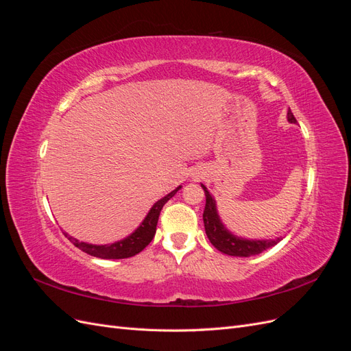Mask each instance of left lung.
Returning a JSON list of instances; mask_svg holds the SVG:
<instances>
[{
    "label": "left lung",
    "mask_w": 351,
    "mask_h": 351,
    "mask_svg": "<svg viewBox=\"0 0 351 351\" xmlns=\"http://www.w3.org/2000/svg\"><path fill=\"white\" fill-rule=\"evenodd\" d=\"M287 119H289L290 123H297L291 110H289V112H287ZM200 186L204 189L205 196H206V205L204 210L205 231L209 241L212 243V246L215 249H218L219 252L226 254H230V256L249 258V256H253V254L262 253L263 250H267L281 241L282 237H277L274 240H247V239H241L231 234L218 217L214 197L210 196L208 189L204 184Z\"/></svg>",
    "instance_id": "8db88e82"
}]
</instances>
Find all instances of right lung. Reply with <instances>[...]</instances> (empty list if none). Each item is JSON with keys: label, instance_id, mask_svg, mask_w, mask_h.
Instances as JSON below:
<instances>
[{"label": "right lung", "instance_id": "right-lung-1", "mask_svg": "<svg viewBox=\"0 0 351 351\" xmlns=\"http://www.w3.org/2000/svg\"><path fill=\"white\" fill-rule=\"evenodd\" d=\"M182 189V186H178L176 190H173L171 193H168L162 199H159L156 204L151 208L149 214L146 215L142 224L134 230V232L129 237H125L120 241H115L112 244H102V246H98V244H89V243H83L76 239H73L70 236L69 240L74 244V246L83 250L84 253L90 254V256H97L101 259H125V258H132L134 254L142 252L147 244H149L156 232V224H158V218H159V212H161L162 206L167 204V202L171 199L178 190Z\"/></svg>", "mask_w": 351, "mask_h": 351}]
</instances>
